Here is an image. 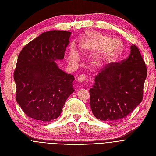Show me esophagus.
<instances>
[{"mask_svg": "<svg viewBox=\"0 0 156 156\" xmlns=\"http://www.w3.org/2000/svg\"><path fill=\"white\" fill-rule=\"evenodd\" d=\"M78 80L80 81V83L84 82V81L86 80V76L85 75H83V74L79 75L78 77Z\"/></svg>", "mask_w": 156, "mask_h": 156, "instance_id": "obj_1", "label": "esophagus"}]
</instances>
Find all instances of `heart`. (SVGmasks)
<instances>
[{"label":"heart","mask_w":156,"mask_h":156,"mask_svg":"<svg viewBox=\"0 0 156 156\" xmlns=\"http://www.w3.org/2000/svg\"><path fill=\"white\" fill-rule=\"evenodd\" d=\"M121 46V42L118 40H112L111 38L108 37L93 33L88 34L81 41L80 49L83 53L92 52L103 49L102 54L95 58L94 61L95 66H99L104 61L116 55L120 52ZM70 58L72 61H76L78 58V55L75 47L71 48Z\"/></svg>","instance_id":"1"}]
</instances>
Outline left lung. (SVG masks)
I'll list each match as a JSON object with an SVG mask.
<instances>
[{"label": "left lung", "instance_id": "8db88e82", "mask_svg": "<svg viewBox=\"0 0 156 156\" xmlns=\"http://www.w3.org/2000/svg\"><path fill=\"white\" fill-rule=\"evenodd\" d=\"M128 57L109 63L95 76L90 89V103L94 115L104 121L123 119L143 99L147 69L138 47L131 46Z\"/></svg>", "mask_w": 156, "mask_h": 156}]
</instances>
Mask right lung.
I'll use <instances>...</instances> for the list:
<instances>
[{
    "mask_svg": "<svg viewBox=\"0 0 156 156\" xmlns=\"http://www.w3.org/2000/svg\"><path fill=\"white\" fill-rule=\"evenodd\" d=\"M70 31L43 33L23 47L14 72L16 100L28 116L50 121L61 114L66 101L75 92L72 75L57 66L69 44Z\"/></svg>",
    "mask_w": 156,
    "mask_h": 156,
    "instance_id": "add662e5",
    "label": "right lung"
}]
</instances>
